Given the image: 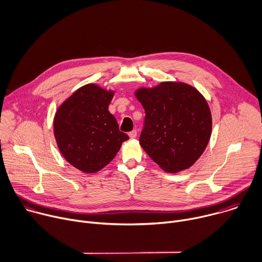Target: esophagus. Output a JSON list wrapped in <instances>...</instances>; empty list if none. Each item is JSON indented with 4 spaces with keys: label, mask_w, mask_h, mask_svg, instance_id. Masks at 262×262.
<instances>
[{
    "label": "esophagus",
    "mask_w": 262,
    "mask_h": 262,
    "mask_svg": "<svg viewBox=\"0 0 262 262\" xmlns=\"http://www.w3.org/2000/svg\"><path fill=\"white\" fill-rule=\"evenodd\" d=\"M128 135L130 136V138H135V137L137 136V131H136V130H133V131H131V132H129Z\"/></svg>",
    "instance_id": "34e87169"
}]
</instances>
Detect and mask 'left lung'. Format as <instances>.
<instances>
[{
	"label": "left lung",
	"instance_id": "8db88e82",
	"mask_svg": "<svg viewBox=\"0 0 262 262\" xmlns=\"http://www.w3.org/2000/svg\"><path fill=\"white\" fill-rule=\"evenodd\" d=\"M134 95L145 112L139 143L166 172L190 168L212 135V114L203 95L182 81L138 88Z\"/></svg>",
	"mask_w": 262,
	"mask_h": 262
}]
</instances>
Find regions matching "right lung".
Masks as SVG:
<instances>
[{
    "mask_svg": "<svg viewBox=\"0 0 262 262\" xmlns=\"http://www.w3.org/2000/svg\"><path fill=\"white\" fill-rule=\"evenodd\" d=\"M115 93L88 83L65 99L56 112L54 134L58 147L68 163L84 173L105 167L129 139L108 111Z\"/></svg>",
    "mask_w": 262,
    "mask_h": 262,
    "instance_id": "obj_1",
    "label": "right lung"
}]
</instances>
